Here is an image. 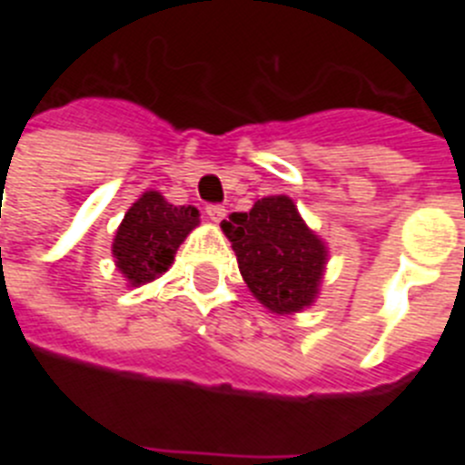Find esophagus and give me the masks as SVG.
Wrapping results in <instances>:
<instances>
[{
  "mask_svg": "<svg viewBox=\"0 0 465 465\" xmlns=\"http://www.w3.org/2000/svg\"><path fill=\"white\" fill-rule=\"evenodd\" d=\"M207 216L213 223H221L225 219V207L223 204H207Z\"/></svg>",
  "mask_w": 465,
  "mask_h": 465,
  "instance_id": "34e87169",
  "label": "esophagus"
}]
</instances>
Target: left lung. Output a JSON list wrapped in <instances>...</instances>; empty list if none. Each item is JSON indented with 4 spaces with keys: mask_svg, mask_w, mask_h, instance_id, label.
Masks as SVG:
<instances>
[{
    "mask_svg": "<svg viewBox=\"0 0 465 465\" xmlns=\"http://www.w3.org/2000/svg\"><path fill=\"white\" fill-rule=\"evenodd\" d=\"M246 286L274 314H293L314 302L328 249L286 195L262 197L249 212L221 223Z\"/></svg>",
    "mask_w": 465,
    "mask_h": 465,
    "instance_id": "8db88e82",
    "label": "left lung"
}]
</instances>
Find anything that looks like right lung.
I'll list each match as a JSON object with an SVG mask.
<instances>
[{
	"instance_id": "1",
	"label": "right lung",
	"mask_w": 465,
	"mask_h": 465,
	"mask_svg": "<svg viewBox=\"0 0 465 465\" xmlns=\"http://www.w3.org/2000/svg\"><path fill=\"white\" fill-rule=\"evenodd\" d=\"M195 207H176L155 191H146L118 225L111 252L130 286H142L167 272L174 253L195 225Z\"/></svg>"
}]
</instances>
